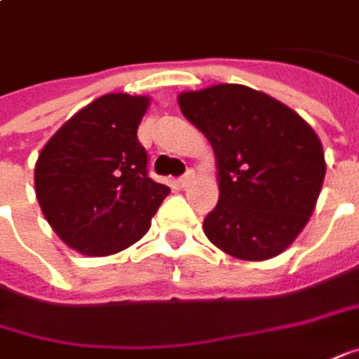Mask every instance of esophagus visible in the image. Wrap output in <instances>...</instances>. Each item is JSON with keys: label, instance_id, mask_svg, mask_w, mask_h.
Masks as SVG:
<instances>
[{"label": "esophagus", "instance_id": "34e87169", "mask_svg": "<svg viewBox=\"0 0 359 359\" xmlns=\"http://www.w3.org/2000/svg\"><path fill=\"white\" fill-rule=\"evenodd\" d=\"M192 180H194V170H187V175H182V177L179 179V184L182 187V189H187Z\"/></svg>", "mask_w": 359, "mask_h": 359}]
</instances>
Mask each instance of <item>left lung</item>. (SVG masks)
Returning <instances> with one entry per match:
<instances>
[{"label":"left lung","instance_id":"left-lung-1","mask_svg":"<svg viewBox=\"0 0 359 359\" xmlns=\"http://www.w3.org/2000/svg\"><path fill=\"white\" fill-rule=\"evenodd\" d=\"M182 115L212 144L218 204L206 238L238 260L284 252L308 224L326 177L316 130L290 107L246 85L179 95Z\"/></svg>","mask_w":359,"mask_h":359}]
</instances>
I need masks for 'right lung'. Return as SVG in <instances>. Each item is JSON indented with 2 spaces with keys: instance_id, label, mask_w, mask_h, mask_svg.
Segmentation results:
<instances>
[{
  "instance_id": "right-lung-1",
  "label": "right lung",
  "mask_w": 359,
  "mask_h": 359,
  "mask_svg": "<svg viewBox=\"0 0 359 359\" xmlns=\"http://www.w3.org/2000/svg\"><path fill=\"white\" fill-rule=\"evenodd\" d=\"M151 99L107 93L45 142L35 196L49 226L85 256H111L141 241L170 189L147 175L137 139Z\"/></svg>"
}]
</instances>
